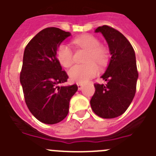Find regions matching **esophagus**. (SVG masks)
<instances>
[{
	"label": "esophagus",
	"instance_id": "34e87169",
	"mask_svg": "<svg viewBox=\"0 0 156 156\" xmlns=\"http://www.w3.org/2000/svg\"><path fill=\"white\" fill-rule=\"evenodd\" d=\"M77 85H78V90H81V89H82V88H83V85H82V84L78 83V84H77Z\"/></svg>",
	"mask_w": 156,
	"mask_h": 156
}]
</instances>
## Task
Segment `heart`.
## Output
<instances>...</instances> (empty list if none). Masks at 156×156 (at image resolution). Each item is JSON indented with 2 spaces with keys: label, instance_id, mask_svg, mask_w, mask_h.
I'll return each mask as SVG.
<instances>
[{
  "label": "heart",
  "instance_id": "1",
  "mask_svg": "<svg viewBox=\"0 0 156 156\" xmlns=\"http://www.w3.org/2000/svg\"><path fill=\"white\" fill-rule=\"evenodd\" d=\"M77 47L87 51L85 58V64H77L70 69L68 75L71 81L83 84L95 77L98 73V65L103 66L108 61L109 51L107 47L100 44L96 36L85 34L78 36L72 40ZM57 57L59 62L65 68H69L74 63V54L68 45L61 44L57 50Z\"/></svg>",
  "mask_w": 156,
  "mask_h": 156
}]
</instances>
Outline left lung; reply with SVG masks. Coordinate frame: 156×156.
<instances>
[{"label": "left lung", "mask_w": 156, "mask_h": 156, "mask_svg": "<svg viewBox=\"0 0 156 156\" xmlns=\"http://www.w3.org/2000/svg\"><path fill=\"white\" fill-rule=\"evenodd\" d=\"M95 33L103 35L112 57L102 76L105 83L94 84L91 107L102 118H115L127 110L135 95L138 78L135 54L127 38L113 27L99 26Z\"/></svg>", "instance_id": "left-lung-1"}]
</instances>
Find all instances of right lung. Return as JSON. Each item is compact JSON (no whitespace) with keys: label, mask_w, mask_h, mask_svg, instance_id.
I'll list each match as a JSON object with an SVG mask.
<instances>
[{"label":"right lung","mask_w":156,"mask_h":156,"mask_svg":"<svg viewBox=\"0 0 156 156\" xmlns=\"http://www.w3.org/2000/svg\"><path fill=\"white\" fill-rule=\"evenodd\" d=\"M71 35L58 28L43 29L29 41L23 55L20 82L25 101L32 114L47 124L65 118L77 85L61 86L68 78L57 57L61 43Z\"/></svg>","instance_id":"add662e5"}]
</instances>
